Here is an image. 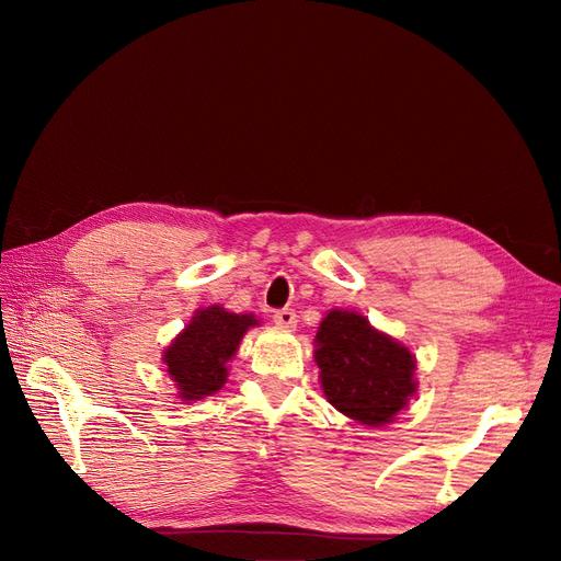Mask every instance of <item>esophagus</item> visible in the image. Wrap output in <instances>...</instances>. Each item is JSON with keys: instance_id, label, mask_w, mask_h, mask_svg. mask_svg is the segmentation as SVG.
I'll list each match as a JSON object with an SVG mask.
<instances>
[{"instance_id": "1", "label": "esophagus", "mask_w": 561, "mask_h": 561, "mask_svg": "<svg viewBox=\"0 0 561 561\" xmlns=\"http://www.w3.org/2000/svg\"><path fill=\"white\" fill-rule=\"evenodd\" d=\"M273 320L277 322L279 328H286V330L298 325V316H296V311H293V309H277L273 313Z\"/></svg>"}]
</instances>
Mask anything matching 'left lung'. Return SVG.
<instances>
[{
  "label": "left lung",
  "instance_id": "obj_1",
  "mask_svg": "<svg viewBox=\"0 0 561 561\" xmlns=\"http://www.w3.org/2000/svg\"><path fill=\"white\" fill-rule=\"evenodd\" d=\"M316 364L328 400L364 425L391 423L414 396L411 352L355 311H330L316 334Z\"/></svg>",
  "mask_w": 561,
  "mask_h": 561
}]
</instances>
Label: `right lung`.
<instances>
[{
  "label": "right lung",
  "instance_id": "right-lung-1",
  "mask_svg": "<svg viewBox=\"0 0 561 561\" xmlns=\"http://www.w3.org/2000/svg\"><path fill=\"white\" fill-rule=\"evenodd\" d=\"M252 325H256L254 316L229 313L218 305L195 313L191 325L163 355L182 400H199L225 385V364L236 355L241 336Z\"/></svg>",
  "mask_w": 561,
  "mask_h": 561
}]
</instances>
